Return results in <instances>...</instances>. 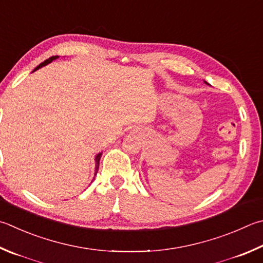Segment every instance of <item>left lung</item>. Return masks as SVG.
I'll list each match as a JSON object with an SVG mask.
<instances>
[{
  "label": "left lung",
  "instance_id": "1",
  "mask_svg": "<svg viewBox=\"0 0 263 263\" xmlns=\"http://www.w3.org/2000/svg\"><path fill=\"white\" fill-rule=\"evenodd\" d=\"M204 83H206V84H208V83H207V82H204Z\"/></svg>",
  "mask_w": 263,
  "mask_h": 263
}]
</instances>
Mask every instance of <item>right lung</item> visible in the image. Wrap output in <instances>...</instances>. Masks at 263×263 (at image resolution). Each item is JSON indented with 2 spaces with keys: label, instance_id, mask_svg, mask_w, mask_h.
Masks as SVG:
<instances>
[{
  "label": "right lung",
  "instance_id": "add662e5",
  "mask_svg": "<svg viewBox=\"0 0 263 263\" xmlns=\"http://www.w3.org/2000/svg\"><path fill=\"white\" fill-rule=\"evenodd\" d=\"M59 59V56H52V57H50V59H48V60H46L45 62H42L41 64H39L36 66V68L34 69V71H36L37 69H40V68H42V66H45V65H47V64H49V63H51L52 61L54 60H57ZM101 155H102V153H99V154L95 156V174L94 175H97L98 174V170H99V164H100V159H101ZM93 181V180H92Z\"/></svg>",
  "mask_w": 263,
  "mask_h": 263
}]
</instances>
